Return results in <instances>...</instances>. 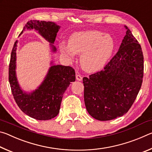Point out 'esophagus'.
Returning a JSON list of instances; mask_svg holds the SVG:
<instances>
[{
    "label": "esophagus",
    "mask_w": 152,
    "mask_h": 152,
    "mask_svg": "<svg viewBox=\"0 0 152 152\" xmlns=\"http://www.w3.org/2000/svg\"><path fill=\"white\" fill-rule=\"evenodd\" d=\"M76 78L77 80H79V81L82 80V76L81 75H80V74H77L76 76Z\"/></svg>",
    "instance_id": "esophagus-1"
}]
</instances>
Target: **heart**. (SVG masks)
Listing matches in <instances>:
<instances>
[{
  "instance_id": "b5f03b06",
  "label": "heart",
  "mask_w": 152,
  "mask_h": 152,
  "mask_svg": "<svg viewBox=\"0 0 152 152\" xmlns=\"http://www.w3.org/2000/svg\"><path fill=\"white\" fill-rule=\"evenodd\" d=\"M114 46V40L110 35L98 31H86L73 33L69 37L68 45H61L60 51L70 60H72L75 53L80 54L82 68L88 72H94L107 64Z\"/></svg>"
}]
</instances>
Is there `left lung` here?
Segmentation results:
<instances>
[{
  "label": "left lung",
  "mask_w": 152,
  "mask_h": 152,
  "mask_svg": "<svg viewBox=\"0 0 152 152\" xmlns=\"http://www.w3.org/2000/svg\"><path fill=\"white\" fill-rule=\"evenodd\" d=\"M119 51L103 70L84 77L87 111L99 121L123 116L134 102L142 84L143 56L137 40L127 26Z\"/></svg>",
  "instance_id": "8db88e82"
}]
</instances>
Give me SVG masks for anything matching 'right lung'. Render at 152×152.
Listing matches in <instances>:
<instances>
[{
    "label": "right lung",
    "mask_w": 152,
    "mask_h": 152,
    "mask_svg": "<svg viewBox=\"0 0 152 152\" xmlns=\"http://www.w3.org/2000/svg\"><path fill=\"white\" fill-rule=\"evenodd\" d=\"M60 26L53 22L31 20L20 33L25 29L38 31L39 34L50 43L53 52L54 43ZM17 41L12 48L9 68V80L12 96L20 109L28 116L37 120L45 121L56 117L60 111L63 94L70 82L76 80L75 71L70 66L53 65L50 67L44 80L37 89L30 93L23 91L16 76V50Z\"/></svg>",
    "instance_id": "1"
}]
</instances>
